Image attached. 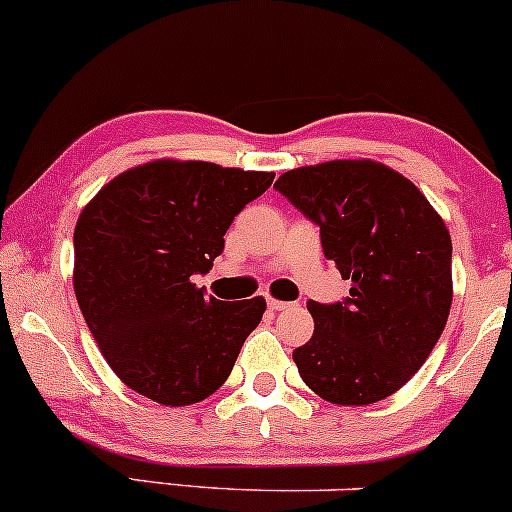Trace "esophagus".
Returning a JSON list of instances; mask_svg holds the SVG:
<instances>
[{"label": "esophagus", "mask_w": 512, "mask_h": 512, "mask_svg": "<svg viewBox=\"0 0 512 512\" xmlns=\"http://www.w3.org/2000/svg\"><path fill=\"white\" fill-rule=\"evenodd\" d=\"M268 307H271L273 312H283V309L292 307V302H283V300H275V297H268Z\"/></svg>", "instance_id": "34e87169"}]
</instances>
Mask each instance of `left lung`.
<instances>
[{
  "label": "left lung",
  "instance_id": "obj_1",
  "mask_svg": "<svg viewBox=\"0 0 512 512\" xmlns=\"http://www.w3.org/2000/svg\"><path fill=\"white\" fill-rule=\"evenodd\" d=\"M275 188L321 229L350 280L343 302H309L314 333L295 348L321 399L365 406L399 392L438 343L452 304V239L428 198L392 166L333 159L285 171Z\"/></svg>",
  "mask_w": 512,
  "mask_h": 512
}]
</instances>
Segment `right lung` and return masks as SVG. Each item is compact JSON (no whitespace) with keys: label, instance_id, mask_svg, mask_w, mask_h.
<instances>
[{"label":"right lung","instance_id":"add662e5","mask_svg":"<svg viewBox=\"0 0 512 512\" xmlns=\"http://www.w3.org/2000/svg\"><path fill=\"white\" fill-rule=\"evenodd\" d=\"M273 179V171L154 159L84 205L74 227V295L101 355L132 392L191 406L227 382L266 300L205 297L191 275L210 271L234 217Z\"/></svg>","mask_w":512,"mask_h":512}]
</instances>
